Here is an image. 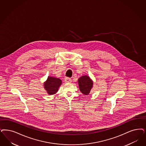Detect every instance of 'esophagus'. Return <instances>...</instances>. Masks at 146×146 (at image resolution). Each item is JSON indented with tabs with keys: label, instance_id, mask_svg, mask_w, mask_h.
Instances as JSON below:
<instances>
[{
	"label": "esophagus",
	"instance_id": "1",
	"mask_svg": "<svg viewBox=\"0 0 146 146\" xmlns=\"http://www.w3.org/2000/svg\"><path fill=\"white\" fill-rule=\"evenodd\" d=\"M72 79L70 78H66L65 79V82H70Z\"/></svg>",
	"mask_w": 146,
	"mask_h": 146
}]
</instances>
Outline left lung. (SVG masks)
Here are the masks:
<instances>
[{"label":"left lung","mask_w":146,"mask_h":146,"mask_svg":"<svg viewBox=\"0 0 146 146\" xmlns=\"http://www.w3.org/2000/svg\"><path fill=\"white\" fill-rule=\"evenodd\" d=\"M78 84L82 93L88 95L93 87V81L88 76H82L78 80Z\"/></svg>","instance_id":"1"}]
</instances>
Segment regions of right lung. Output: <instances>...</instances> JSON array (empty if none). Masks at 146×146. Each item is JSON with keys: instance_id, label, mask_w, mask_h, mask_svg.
I'll return each instance as SVG.
<instances>
[{"instance_id": "add662e5", "label": "right lung", "mask_w": 146, "mask_h": 146, "mask_svg": "<svg viewBox=\"0 0 146 146\" xmlns=\"http://www.w3.org/2000/svg\"><path fill=\"white\" fill-rule=\"evenodd\" d=\"M61 80L58 78L48 76L44 84V88L48 94L52 95L57 92L59 86L61 85Z\"/></svg>"}]
</instances>
